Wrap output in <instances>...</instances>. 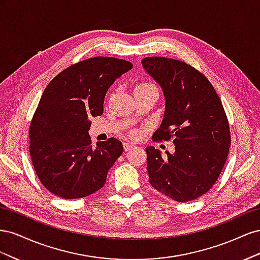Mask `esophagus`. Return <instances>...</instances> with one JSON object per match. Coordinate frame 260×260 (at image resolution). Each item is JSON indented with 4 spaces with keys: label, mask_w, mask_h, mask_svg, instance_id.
<instances>
[{
    "label": "esophagus",
    "mask_w": 260,
    "mask_h": 260,
    "mask_svg": "<svg viewBox=\"0 0 260 260\" xmlns=\"http://www.w3.org/2000/svg\"><path fill=\"white\" fill-rule=\"evenodd\" d=\"M136 146L133 145V144H131V143H124L123 144V148H124V151L127 152V151H130V149H132V148H135Z\"/></svg>",
    "instance_id": "1"
}]
</instances>
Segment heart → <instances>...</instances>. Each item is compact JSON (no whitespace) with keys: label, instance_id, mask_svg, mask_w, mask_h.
<instances>
[{"label":"heart","instance_id":"1","mask_svg":"<svg viewBox=\"0 0 260 260\" xmlns=\"http://www.w3.org/2000/svg\"><path fill=\"white\" fill-rule=\"evenodd\" d=\"M140 85H143V84H140ZM144 85H145V84H144Z\"/></svg>","mask_w":260,"mask_h":260}]
</instances>
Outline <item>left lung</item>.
Returning <instances> with one entry per match:
<instances>
[{"label": "left lung", "mask_w": 260, "mask_h": 260, "mask_svg": "<svg viewBox=\"0 0 260 260\" xmlns=\"http://www.w3.org/2000/svg\"><path fill=\"white\" fill-rule=\"evenodd\" d=\"M145 72L158 83L165 99L156 140L174 137L175 153L145 148L151 185L174 201L200 198L215 184L230 147L229 123L214 86L184 61L145 57Z\"/></svg>", "instance_id": "1"}]
</instances>
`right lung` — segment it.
Listing matches in <instances>:
<instances>
[{
	"mask_svg": "<svg viewBox=\"0 0 260 260\" xmlns=\"http://www.w3.org/2000/svg\"><path fill=\"white\" fill-rule=\"evenodd\" d=\"M130 61L93 57L70 66L46 86L30 124V155L48 190L67 200L89 196L106 182L122 152L111 138L93 147L90 119L104 112L108 89L132 69Z\"/></svg>",
	"mask_w": 260,
	"mask_h": 260,
	"instance_id": "add662e5",
	"label": "right lung"
}]
</instances>
